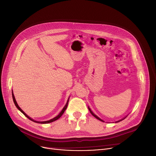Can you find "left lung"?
Returning <instances> with one entry per match:
<instances>
[{
	"mask_svg": "<svg viewBox=\"0 0 156 156\" xmlns=\"http://www.w3.org/2000/svg\"><path fill=\"white\" fill-rule=\"evenodd\" d=\"M88 109H89V111H90V113H91V114L94 116V117H95L96 118V119H98L99 120H100V121H101V122H104V121H103V120H101V119H100V117H98L96 115H95V114H94V113L92 112V111L90 109V108L88 106ZM127 117V116H126V117H124V118H123V119H121V120H118V121H116L115 122V123H117V122H120V121H122V120H123L124 119H126V118Z\"/></svg>",
	"mask_w": 156,
	"mask_h": 156,
	"instance_id": "obj_1",
	"label": "left lung"
}]
</instances>
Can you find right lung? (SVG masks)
<instances>
[{
    "label": "right lung",
    "instance_id": "add662e5",
    "mask_svg": "<svg viewBox=\"0 0 156 156\" xmlns=\"http://www.w3.org/2000/svg\"><path fill=\"white\" fill-rule=\"evenodd\" d=\"M12 98H13V102H14V104H15V105L16 106V107L18 108V110H20L23 115H24L26 117H27L28 119H29V120H32V122H36V123H38V124H48V123H51V122H54V121H55V120H58L59 118H60L61 117V116H62L63 114H64V111H66V108H67V107H68V101H69V97L68 98V101H67V102H66V105H65V106L64 107V108H62V110L60 111V112L59 113V114L56 116H55V118H53V119H51V120H47V121H36V120H34V119H32V118H30V116H28L26 113L23 111L21 108L20 107V106L18 105V104H17V101H16V98H15V96H14V94H13V90H12Z\"/></svg>",
    "mask_w": 156,
    "mask_h": 156
}]
</instances>
